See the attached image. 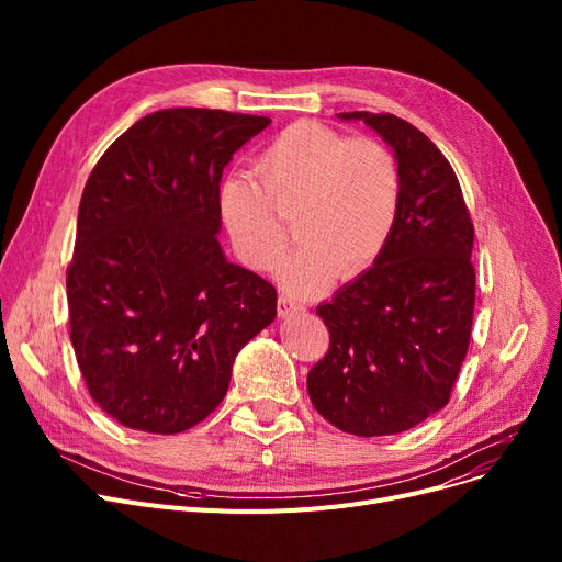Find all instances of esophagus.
I'll use <instances>...</instances> for the list:
<instances>
[{"label":"esophagus","instance_id":"34e87169","mask_svg":"<svg viewBox=\"0 0 562 562\" xmlns=\"http://www.w3.org/2000/svg\"><path fill=\"white\" fill-rule=\"evenodd\" d=\"M299 312H305V305L291 301L289 296H284V293H282V296L278 299V314L280 316H293V314H299Z\"/></svg>","mask_w":562,"mask_h":562}]
</instances>
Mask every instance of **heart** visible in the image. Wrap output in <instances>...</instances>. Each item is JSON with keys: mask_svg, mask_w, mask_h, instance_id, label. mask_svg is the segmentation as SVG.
Returning <instances> with one entry per match:
<instances>
[{"mask_svg": "<svg viewBox=\"0 0 562 562\" xmlns=\"http://www.w3.org/2000/svg\"><path fill=\"white\" fill-rule=\"evenodd\" d=\"M252 172L257 182L229 175L216 191L232 248L252 271L280 263L289 232L278 210L296 202L303 248L282 266L293 291L358 278L385 250L401 210V170L387 145L299 121L271 138Z\"/></svg>", "mask_w": 562, "mask_h": 562, "instance_id": "obj_1", "label": "heart"}]
</instances>
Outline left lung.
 <instances>
[{
	"mask_svg": "<svg viewBox=\"0 0 562 562\" xmlns=\"http://www.w3.org/2000/svg\"><path fill=\"white\" fill-rule=\"evenodd\" d=\"M339 117L364 121L394 147L401 210L371 269L316 307L330 348L310 369L307 392L344 432L396 435L451 398L474 321V223L451 164L424 132L394 113Z\"/></svg>",
	"mask_w": 562,
	"mask_h": 562,
	"instance_id": "obj_1",
	"label": "left lung"
}]
</instances>
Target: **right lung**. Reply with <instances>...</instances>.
Segmentation results:
<instances>
[{"mask_svg":"<svg viewBox=\"0 0 562 562\" xmlns=\"http://www.w3.org/2000/svg\"><path fill=\"white\" fill-rule=\"evenodd\" d=\"M269 123L155 111L88 177L66 271L70 341L88 394L117 424L193 428L223 401L236 352L276 318V286L216 239L223 168Z\"/></svg>","mask_w":562,"mask_h":562,"instance_id":"1","label":"right lung"}]
</instances>
